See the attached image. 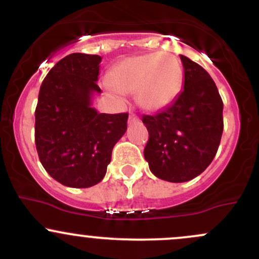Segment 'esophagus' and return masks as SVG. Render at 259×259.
Segmentation results:
<instances>
[{
	"label": "esophagus",
	"mask_w": 259,
	"mask_h": 259,
	"mask_svg": "<svg viewBox=\"0 0 259 259\" xmlns=\"http://www.w3.org/2000/svg\"><path fill=\"white\" fill-rule=\"evenodd\" d=\"M138 121H139V118L136 117L135 114H130L129 115V119H127V123L134 124V123H138Z\"/></svg>",
	"instance_id": "1"
}]
</instances>
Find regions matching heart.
<instances>
[{"mask_svg":"<svg viewBox=\"0 0 259 259\" xmlns=\"http://www.w3.org/2000/svg\"><path fill=\"white\" fill-rule=\"evenodd\" d=\"M184 85L183 65L177 57L147 53L121 59L113 65L106 90L117 100L135 94L138 105L146 112H159L179 97Z\"/></svg>","mask_w":259,"mask_h":259,"instance_id":"b5f03b06","label":"heart"}]
</instances>
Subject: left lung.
I'll list each match as a JSON object with an SVG mask.
<instances>
[{"mask_svg":"<svg viewBox=\"0 0 259 259\" xmlns=\"http://www.w3.org/2000/svg\"><path fill=\"white\" fill-rule=\"evenodd\" d=\"M184 90L156 115H144L150 139L144 156L159 179L185 183L212 163L223 134V101L200 64L180 55Z\"/></svg>","mask_w":259,"mask_h":259,"instance_id":"8db88e82","label":"left lung"}]
</instances>
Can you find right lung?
<instances>
[{"instance_id":"obj_1","label":"right lung","mask_w":259,"mask_h":259,"mask_svg":"<svg viewBox=\"0 0 259 259\" xmlns=\"http://www.w3.org/2000/svg\"><path fill=\"white\" fill-rule=\"evenodd\" d=\"M97 55L72 53L50 70L35 111V145L41 164L62 185L85 189L105 178L114 145L126 132L127 113L92 107L101 94Z\"/></svg>"}]
</instances>
